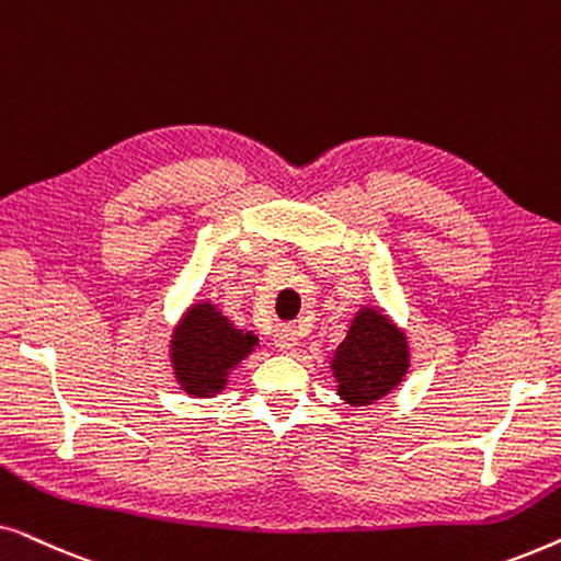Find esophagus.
<instances>
[{"label": "esophagus", "mask_w": 561, "mask_h": 561, "mask_svg": "<svg viewBox=\"0 0 561 561\" xmlns=\"http://www.w3.org/2000/svg\"><path fill=\"white\" fill-rule=\"evenodd\" d=\"M298 327L296 324H278L273 329V342L280 352H294L298 347Z\"/></svg>", "instance_id": "34e87169"}]
</instances>
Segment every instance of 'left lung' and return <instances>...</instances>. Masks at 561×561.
<instances>
[{
    "label": "left lung",
    "instance_id": "8db88e82",
    "mask_svg": "<svg viewBox=\"0 0 561 561\" xmlns=\"http://www.w3.org/2000/svg\"><path fill=\"white\" fill-rule=\"evenodd\" d=\"M411 365L409 336L378 306H359L329 367L344 403L363 409L401 386Z\"/></svg>",
    "mask_w": 561,
    "mask_h": 561
}]
</instances>
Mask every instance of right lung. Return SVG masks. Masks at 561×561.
<instances>
[{
	"label": "right lung",
	"instance_id": "add662e5",
	"mask_svg": "<svg viewBox=\"0 0 561 561\" xmlns=\"http://www.w3.org/2000/svg\"><path fill=\"white\" fill-rule=\"evenodd\" d=\"M257 336L234 327L217 304H191L171 336V367L179 386L194 398L225 390L229 373L255 352Z\"/></svg>",
	"mask_w": 561,
	"mask_h": 561
}]
</instances>
